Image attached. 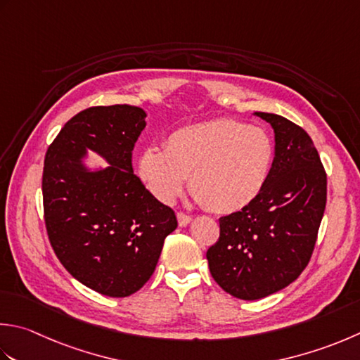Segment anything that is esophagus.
<instances>
[{"mask_svg": "<svg viewBox=\"0 0 360 360\" xmlns=\"http://www.w3.org/2000/svg\"><path fill=\"white\" fill-rule=\"evenodd\" d=\"M192 221V217L184 214V212H178V223L179 226H187V224Z\"/></svg>", "mask_w": 360, "mask_h": 360, "instance_id": "obj_1", "label": "esophagus"}]
</instances>
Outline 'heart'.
<instances>
[{"label": "heart", "mask_w": 360, "mask_h": 360, "mask_svg": "<svg viewBox=\"0 0 360 360\" xmlns=\"http://www.w3.org/2000/svg\"><path fill=\"white\" fill-rule=\"evenodd\" d=\"M270 134L255 124L221 118L173 131L165 148L146 146L139 174L153 195L173 202L190 176V190L217 214L242 210L262 192L273 167Z\"/></svg>", "instance_id": "b5f03b06"}]
</instances>
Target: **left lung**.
<instances>
[{
    "label": "left lung",
    "instance_id": "obj_1",
    "mask_svg": "<svg viewBox=\"0 0 360 360\" xmlns=\"http://www.w3.org/2000/svg\"><path fill=\"white\" fill-rule=\"evenodd\" d=\"M256 115L274 131L269 181L250 206L220 218V237L206 255L215 283L246 301L276 293L300 276L326 207V172L309 134L281 115Z\"/></svg>",
    "mask_w": 360,
    "mask_h": 360
}]
</instances>
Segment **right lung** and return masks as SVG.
Wrapping results in <instances>:
<instances>
[{"label": "right lung", "mask_w": 360, "mask_h": 360, "mask_svg": "<svg viewBox=\"0 0 360 360\" xmlns=\"http://www.w3.org/2000/svg\"><path fill=\"white\" fill-rule=\"evenodd\" d=\"M145 117L128 104L89 108L68 120L45 156L44 212L56 256L81 284L112 298L145 285L178 226L173 209L132 170ZM87 149L110 167L89 171L82 164Z\"/></svg>", "instance_id": "right-lung-1"}]
</instances>
